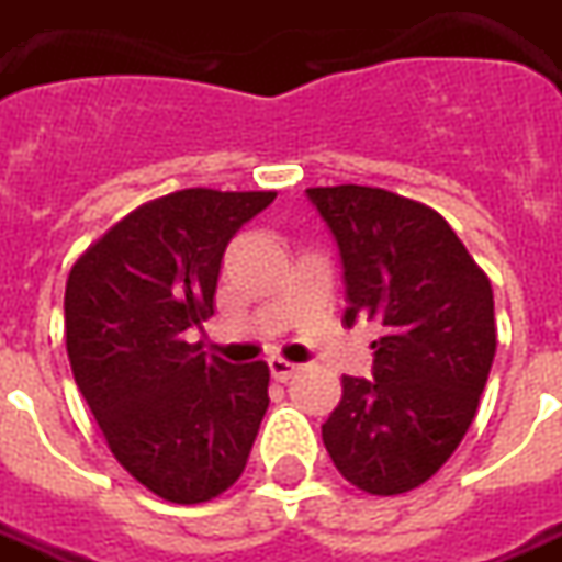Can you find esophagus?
Instances as JSON below:
<instances>
[{"instance_id": "34e87169", "label": "esophagus", "mask_w": 562, "mask_h": 562, "mask_svg": "<svg viewBox=\"0 0 562 562\" xmlns=\"http://www.w3.org/2000/svg\"><path fill=\"white\" fill-rule=\"evenodd\" d=\"M270 376L277 379V382H289V379L301 370L297 364H292V361H285V358H270Z\"/></svg>"}]
</instances>
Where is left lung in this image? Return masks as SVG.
Wrapping results in <instances>:
<instances>
[{
  "mask_svg": "<svg viewBox=\"0 0 562 562\" xmlns=\"http://www.w3.org/2000/svg\"><path fill=\"white\" fill-rule=\"evenodd\" d=\"M340 246L346 316L373 318V379L342 376L322 439L346 482L406 494L470 430L496 352L494 289L434 207L376 186L306 189Z\"/></svg>",
  "mask_w": 562,
  "mask_h": 562,
  "instance_id": "left-lung-1",
  "label": "left lung"
}]
</instances>
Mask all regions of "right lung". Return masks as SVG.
<instances>
[{
    "label": "right lung",
    "mask_w": 562,
    "mask_h": 562,
    "mask_svg": "<svg viewBox=\"0 0 562 562\" xmlns=\"http://www.w3.org/2000/svg\"><path fill=\"white\" fill-rule=\"evenodd\" d=\"M277 192L180 189L140 204L75 261L66 349L120 467L168 503L228 491L268 413L265 361L186 342L213 316L225 246Z\"/></svg>",
    "instance_id": "obj_1"
}]
</instances>
